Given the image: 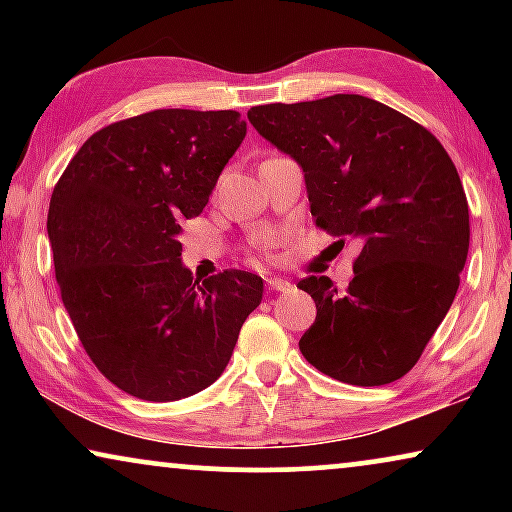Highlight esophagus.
Returning a JSON list of instances; mask_svg holds the SVG:
<instances>
[{
    "label": "esophagus",
    "instance_id": "1",
    "mask_svg": "<svg viewBox=\"0 0 512 512\" xmlns=\"http://www.w3.org/2000/svg\"><path fill=\"white\" fill-rule=\"evenodd\" d=\"M265 284H268V291H277V293L291 289V284L282 277H268V279H265Z\"/></svg>",
    "mask_w": 512,
    "mask_h": 512
}]
</instances>
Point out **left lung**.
<instances>
[{"label":"left lung","mask_w":512,"mask_h":512,"mask_svg":"<svg viewBox=\"0 0 512 512\" xmlns=\"http://www.w3.org/2000/svg\"><path fill=\"white\" fill-rule=\"evenodd\" d=\"M247 116L300 165L317 226L361 244L345 291L328 277L298 282L317 305L300 352L356 387L398 380L445 319L466 265L457 167L429 130L363 95L263 104Z\"/></svg>","instance_id":"left-lung-1"}]
</instances>
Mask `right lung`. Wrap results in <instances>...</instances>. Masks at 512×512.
Listing matches in <instances>:
<instances>
[{
  "label": "right lung",
  "mask_w": 512,
  "mask_h": 512,
  "mask_svg": "<svg viewBox=\"0 0 512 512\" xmlns=\"http://www.w3.org/2000/svg\"><path fill=\"white\" fill-rule=\"evenodd\" d=\"M247 135L237 111L156 109L95 132L48 207L62 303L97 370L165 403L219 380L263 279L181 263V221L198 216Z\"/></svg>",
  "instance_id": "obj_1"
}]
</instances>
